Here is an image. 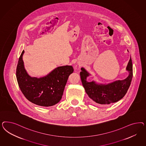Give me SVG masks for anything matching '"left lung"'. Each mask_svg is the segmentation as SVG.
I'll list each match as a JSON object with an SVG mask.
<instances>
[{"instance_id":"8db88e82","label":"left lung","mask_w":146,"mask_h":146,"mask_svg":"<svg viewBox=\"0 0 146 146\" xmlns=\"http://www.w3.org/2000/svg\"><path fill=\"white\" fill-rule=\"evenodd\" d=\"M81 70L80 74L85 91L93 100V103L98 106L109 104L119 101L127 93L132 79L131 58L126 68V70L128 71V76L125 79L115 80L106 84L97 83L95 81L89 82L87 78L91 74L84 67H82Z\"/></svg>"}]
</instances>
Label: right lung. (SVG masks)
<instances>
[{
	"label": "right lung",
	"mask_w": 146,
	"mask_h": 146,
	"mask_svg": "<svg viewBox=\"0 0 146 146\" xmlns=\"http://www.w3.org/2000/svg\"><path fill=\"white\" fill-rule=\"evenodd\" d=\"M22 51L19 59L16 75L19 86L27 99L37 106H53L61 100L69 75L74 70L66 65L54 68L43 77H31L27 73L23 60Z\"/></svg>",
	"instance_id": "1"
}]
</instances>
